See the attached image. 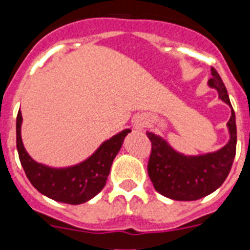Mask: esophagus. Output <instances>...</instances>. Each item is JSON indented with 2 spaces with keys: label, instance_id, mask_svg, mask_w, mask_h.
<instances>
[{
  "label": "esophagus",
  "instance_id": "esophagus-1",
  "mask_svg": "<svg viewBox=\"0 0 250 250\" xmlns=\"http://www.w3.org/2000/svg\"><path fill=\"white\" fill-rule=\"evenodd\" d=\"M146 124L147 120L144 116H141V115L135 116V118L132 119V126H134V129H135L136 131H140V130L144 129V127L146 126Z\"/></svg>",
  "mask_w": 250,
  "mask_h": 250
}]
</instances>
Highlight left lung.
<instances>
[{"instance_id": "1", "label": "left lung", "mask_w": 250, "mask_h": 250, "mask_svg": "<svg viewBox=\"0 0 250 250\" xmlns=\"http://www.w3.org/2000/svg\"><path fill=\"white\" fill-rule=\"evenodd\" d=\"M208 86L215 89L219 99L230 106L231 116L227 123L228 143L219 150L199 155H187L174 149L163 136L147 131L152 145L147 173L155 190L169 199L191 202L215 191L228 176L237 149L235 114L222 77L211 67Z\"/></svg>"}]
</instances>
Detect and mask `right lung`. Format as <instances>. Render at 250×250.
Listing matches in <instances>:
<instances>
[{
  "label": "right lung",
  "mask_w": 250,
  "mask_h": 250,
  "mask_svg": "<svg viewBox=\"0 0 250 250\" xmlns=\"http://www.w3.org/2000/svg\"><path fill=\"white\" fill-rule=\"evenodd\" d=\"M22 114L16 120L17 151L26 176L37 191L65 204L79 205L89 202L105 187L112 161L120 151L125 136L131 130L125 129L105 140L89 158L75 165L62 167L37 163L26 151L21 136Z\"/></svg>",
  "instance_id": "add662e5"
}]
</instances>
